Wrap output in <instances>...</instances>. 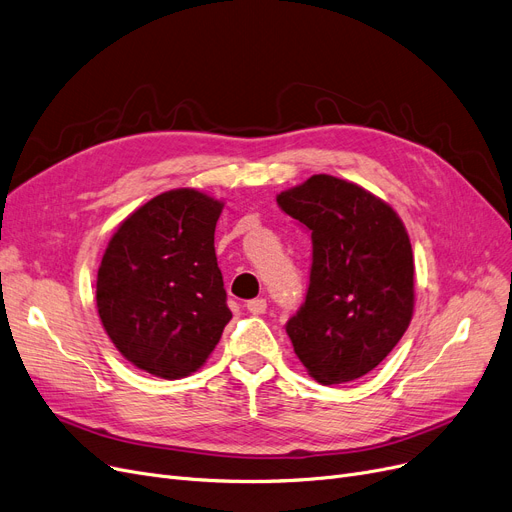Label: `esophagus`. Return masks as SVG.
<instances>
[{
	"label": "esophagus",
	"instance_id": "obj_1",
	"mask_svg": "<svg viewBox=\"0 0 512 512\" xmlns=\"http://www.w3.org/2000/svg\"><path fill=\"white\" fill-rule=\"evenodd\" d=\"M247 311L249 314H253V316H261V314H265V309H268V301L265 299H251V301H247Z\"/></svg>",
	"mask_w": 512,
	"mask_h": 512
}]
</instances>
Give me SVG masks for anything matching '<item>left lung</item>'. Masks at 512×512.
<instances>
[{"label": "left lung", "instance_id": "left-lung-1", "mask_svg": "<svg viewBox=\"0 0 512 512\" xmlns=\"http://www.w3.org/2000/svg\"><path fill=\"white\" fill-rule=\"evenodd\" d=\"M311 232L305 303L286 322L297 358L322 385L360 379L404 337L414 314V257L399 215L326 173L276 196Z\"/></svg>", "mask_w": 512, "mask_h": 512}]
</instances>
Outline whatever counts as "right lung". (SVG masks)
<instances>
[{"label": "right lung", "mask_w": 512, "mask_h": 512, "mask_svg": "<svg viewBox=\"0 0 512 512\" xmlns=\"http://www.w3.org/2000/svg\"><path fill=\"white\" fill-rule=\"evenodd\" d=\"M224 203L177 188L150 198L110 238L98 282V316L140 370L173 381L201 368L232 311L215 257Z\"/></svg>", "instance_id": "1"}]
</instances>
